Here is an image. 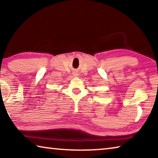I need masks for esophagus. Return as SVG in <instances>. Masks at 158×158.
<instances>
[{"label":"esophagus","mask_w":158,"mask_h":158,"mask_svg":"<svg viewBox=\"0 0 158 158\" xmlns=\"http://www.w3.org/2000/svg\"><path fill=\"white\" fill-rule=\"evenodd\" d=\"M73 75H74V77H77V74L75 73H73Z\"/></svg>","instance_id":"1"}]
</instances>
